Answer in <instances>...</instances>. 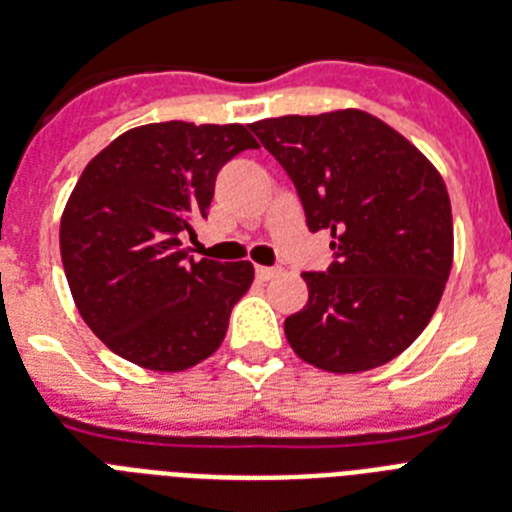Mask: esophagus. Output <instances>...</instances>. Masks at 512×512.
<instances>
[{"mask_svg":"<svg viewBox=\"0 0 512 512\" xmlns=\"http://www.w3.org/2000/svg\"><path fill=\"white\" fill-rule=\"evenodd\" d=\"M274 274H277L274 266H256V277H259V280H272Z\"/></svg>","mask_w":512,"mask_h":512,"instance_id":"esophagus-1","label":"esophagus"}]
</instances>
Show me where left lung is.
<instances>
[{
	"instance_id": "1",
	"label": "left lung",
	"mask_w": 512,
	"mask_h": 512,
	"mask_svg": "<svg viewBox=\"0 0 512 512\" xmlns=\"http://www.w3.org/2000/svg\"><path fill=\"white\" fill-rule=\"evenodd\" d=\"M298 188L311 232L329 230V272H303L308 301L285 319L295 356L329 374L398 358L439 306L453 269L445 180L405 135L363 109L253 122Z\"/></svg>"
}]
</instances>
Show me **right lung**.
<instances>
[{
    "instance_id": "right-lung-1",
    "label": "right lung",
    "mask_w": 512,
    "mask_h": 512,
    "mask_svg": "<svg viewBox=\"0 0 512 512\" xmlns=\"http://www.w3.org/2000/svg\"><path fill=\"white\" fill-rule=\"evenodd\" d=\"M259 149L246 125L151 122L86 164L59 222L78 314L125 361L185 371L227 335L253 282L251 261L193 259L180 235L206 217L222 164Z\"/></svg>"
}]
</instances>
